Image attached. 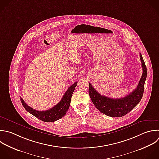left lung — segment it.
<instances>
[{
	"label": "left lung",
	"mask_w": 159,
	"mask_h": 159,
	"mask_svg": "<svg viewBox=\"0 0 159 159\" xmlns=\"http://www.w3.org/2000/svg\"><path fill=\"white\" fill-rule=\"evenodd\" d=\"M142 67V75L137 88L127 96L121 98L112 99L100 94L89 84V94L95 107L102 113L110 117H122L132 111L140 101L144 91V84L147 78V68L140 53Z\"/></svg>",
	"instance_id": "8db88e82"
}]
</instances>
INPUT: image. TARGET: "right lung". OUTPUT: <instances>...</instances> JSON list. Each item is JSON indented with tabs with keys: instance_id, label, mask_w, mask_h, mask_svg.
Here are the masks:
<instances>
[{
	"instance_id": "1",
	"label": "right lung",
	"mask_w": 159,
	"mask_h": 159,
	"mask_svg": "<svg viewBox=\"0 0 159 159\" xmlns=\"http://www.w3.org/2000/svg\"><path fill=\"white\" fill-rule=\"evenodd\" d=\"M77 85V82H75L73 85L69 87L68 90L65 92L61 101L52 108L47 111H37L34 109L29 106H28L22 98H20V101L24 107L31 114L40 119L44 122H54L61 117H63L68 110L72 94Z\"/></svg>"
}]
</instances>
